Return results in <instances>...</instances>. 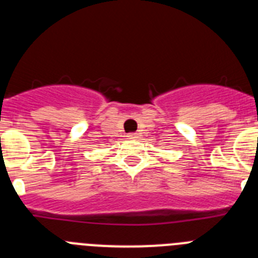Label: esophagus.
<instances>
[{
	"instance_id": "esophagus-1",
	"label": "esophagus",
	"mask_w": 258,
	"mask_h": 258,
	"mask_svg": "<svg viewBox=\"0 0 258 258\" xmlns=\"http://www.w3.org/2000/svg\"><path fill=\"white\" fill-rule=\"evenodd\" d=\"M127 138H138V134H137V133H129V134H127Z\"/></svg>"
}]
</instances>
